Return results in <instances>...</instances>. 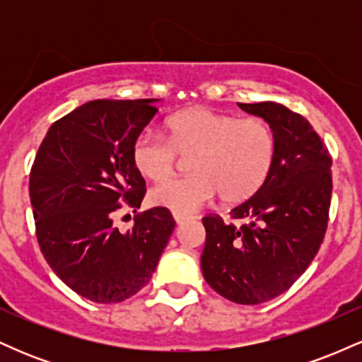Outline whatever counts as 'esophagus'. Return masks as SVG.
I'll return each instance as SVG.
<instances>
[{"label":"esophagus","mask_w":362,"mask_h":362,"mask_svg":"<svg viewBox=\"0 0 362 362\" xmlns=\"http://www.w3.org/2000/svg\"><path fill=\"white\" fill-rule=\"evenodd\" d=\"M173 219H175L177 224H182V223H185L187 219H190V216L185 213H173Z\"/></svg>","instance_id":"esophagus-1"}]
</instances>
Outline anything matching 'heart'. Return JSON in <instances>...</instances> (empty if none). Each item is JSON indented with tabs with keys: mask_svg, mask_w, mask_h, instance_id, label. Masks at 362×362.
<instances>
[{
	"mask_svg": "<svg viewBox=\"0 0 362 362\" xmlns=\"http://www.w3.org/2000/svg\"><path fill=\"white\" fill-rule=\"evenodd\" d=\"M167 139L143 132L131 148L132 163L148 180H163L178 155H192V175L161 182L151 204L192 213L219 194L226 204L248 201L267 184L277 155L276 132L260 117L240 119L204 107L177 112L165 124Z\"/></svg>",
	"mask_w": 362,
	"mask_h": 362,
	"instance_id": "b5f03b06",
	"label": "heart"
}]
</instances>
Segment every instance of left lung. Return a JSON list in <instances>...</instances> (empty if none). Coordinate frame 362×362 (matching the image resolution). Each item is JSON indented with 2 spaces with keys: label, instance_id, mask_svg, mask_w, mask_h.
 <instances>
[{
  "label": "left lung",
  "instance_id": "1",
  "mask_svg": "<svg viewBox=\"0 0 362 362\" xmlns=\"http://www.w3.org/2000/svg\"><path fill=\"white\" fill-rule=\"evenodd\" d=\"M276 132V165L267 184L231 209L236 228L206 216L202 276L238 305H260L288 291L308 269L325 236L332 158L303 115L276 102L238 103Z\"/></svg>",
  "mask_w": 362,
  "mask_h": 362
}]
</instances>
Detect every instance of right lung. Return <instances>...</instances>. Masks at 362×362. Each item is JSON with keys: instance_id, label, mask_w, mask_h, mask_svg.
<instances>
[{"instance_id": "right-lung-1", "label": "right lung", "mask_w": 362, "mask_h": 362, "mask_svg": "<svg viewBox=\"0 0 362 362\" xmlns=\"http://www.w3.org/2000/svg\"><path fill=\"white\" fill-rule=\"evenodd\" d=\"M158 98L91 100L56 120L30 172L37 242L68 288L95 303H120L151 279L175 228L153 207L120 233L114 214L139 209L146 182L131 158L134 139L155 117Z\"/></svg>"}]
</instances>
